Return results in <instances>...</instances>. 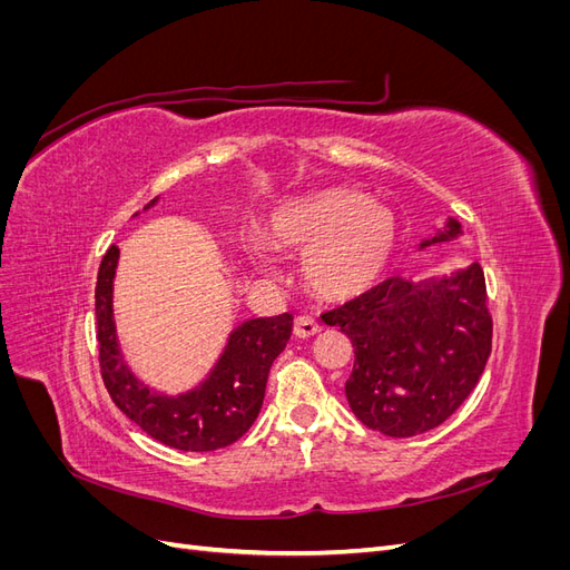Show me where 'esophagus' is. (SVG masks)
Returning <instances> with one entry per match:
<instances>
[{
  "instance_id": "obj_1",
  "label": "esophagus",
  "mask_w": 570,
  "mask_h": 570,
  "mask_svg": "<svg viewBox=\"0 0 570 570\" xmlns=\"http://www.w3.org/2000/svg\"><path fill=\"white\" fill-rule=\"evenodd\" d=\"M318 331H321V325H318L316 318H312V316H299V318L295 321V335L302 337V340L314 337Z\"/></svg>"
}]
</instances>
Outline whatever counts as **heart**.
Masks as SVG:
<instances>
[{
    "mask_svg": "<svg viewBox=\"0 0 570 570\" xmlns=\"http://www.w3.org/2000/svg\"><path fill=\"white\" fill-rule=\"evenodd\" d=\"M268 239L304 254L302 278L316 297L347 302L383 281L400 247V223L390 206L361 189L327 187L275 212ZM249 252L258 271H275L264 239H254Z\"/></svg>",
    "mask_w": 570,
    "mask_h": 570,
    "instance_id": "b5f03b06",
    "label": "heart"
}]
</instances>
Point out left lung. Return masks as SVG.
<instances>
[{
	"mask_svg": "<svg viewBox=\"0 0 570 570\" xmlns=\"http://www.w3.org/2000/svg\"><path fill=\"white\" fill-rule=\"evenodd\" d=\"M463 235L446 216L421 247ZM352 340L344 394L354 416L377 433L411 438L438 428L478 385L492 350L485 275L478 262L409 281L396 275L325 314Z\"/></svg>",
	"mask_w": 570,
	"mask_h": 570,
	"instance_id": "obj_1",
	"label": "left lung"
}]
</instances>
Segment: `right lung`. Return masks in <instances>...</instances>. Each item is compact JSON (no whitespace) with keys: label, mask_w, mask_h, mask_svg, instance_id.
<instances>
[{"label":"right lung","mask_w":570,"mask_h":570,"mask_svg":"<svg viewBox=\"0 0 570 570\" xmlns=\"http://www.w3.org/2000/svg\"><path fill=\"white\" fill-rule=\"evenodd\" d=\"M157 204L159 197H154L142 212ZM118 256L120 249L111 245L101 258L95 289L99 366L114 404L147 435L174 450L214 452L233 444L262 411L271 364L292 335V314L237 323L216 364L199 383L180 392H164L135 375L120 350L114 318Z\"/></svg>","instance_id":"1"}]
</instances>
